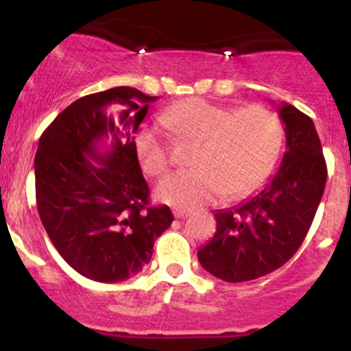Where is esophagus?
I'll return each instance as SVG.
<instances>
[{
  "instance_id": "obj_1",
  "label": "esophagus",
  "mask_w": 351,
  "mask_h": 351,
  "mask_svg": "<svg viewBox=\"0 0 351 351\" xmlns=\"http://www.w3.org/2000/svg\"><path fill=\"white\" fill-rule=\"evenodd\" d=\"M173 215H175L176 219H181V217H186L189 215V211H186V209H175Z\"/></svg>"
}]
</instances>
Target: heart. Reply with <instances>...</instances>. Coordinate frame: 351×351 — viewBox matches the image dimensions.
Masks as SVG:
<instances>
[{"label": "heart", "instance_id": "b5f03b06", "mask_svg": "<svg viewBox=\"0 0 351 351\" xmlns=\"http://www.w3.org/2000/svg\"><path fill=\"white\" fill-rule=\"evenodd\" d=\"M160 123L184 142H195V168L168 175L155 189L170 206L195 209L219 199L249 195L271 175L282 145V123L264 107L234 110L188 99L160 114ZM135 153L148 176H160L171 163L170 142L155 127L135 138Z\"/></svg>", "mask_w": 351, "mask_h": 351}]
</instances>
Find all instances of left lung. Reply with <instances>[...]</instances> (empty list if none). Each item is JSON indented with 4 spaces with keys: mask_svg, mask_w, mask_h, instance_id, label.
<instances>
[{
    "mask_svg": "<svg viewBox=\"0 0 351 351\" xmlns=\"http://www.w3.org/2000/svg\"><path fill=\"white\" fill-rule=\"evenodd\" d=\"M285 125L280 168L265 186L232 209L216 211V232L198 259L226 282L271 274L297 252L315 217L327 181V163L315 125L291 104L277 107Z\"/></svg>",
    "mask_w": 351,
    "mask_h": 351,
    "instance_id": "1",
    "label": "left lung"
}]
</instances>
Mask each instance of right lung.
<instances>
[{"label":"right lung","mask_w":351,"mask_h":351,"mask_svg":"<svg viewBox=\"0 0 351 351\" xmlns=\"http://www.w3.org/2000/svg\"><path fill=\"white\" fill-rule=\"evenodd\" d=\"M156 99L134 87L86 95L39 138L34 176L43 226L62 259L90 280L136 276L173 223L170 208L150 204L135 153V134Z\"/></svg>","instance_id":"obj_1"}]
</instances>
